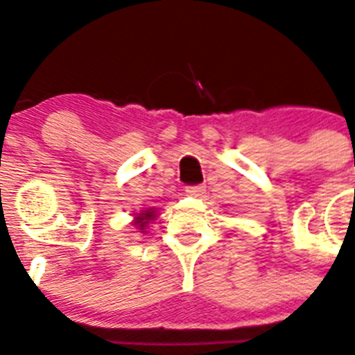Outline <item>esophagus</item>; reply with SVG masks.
<instances>
[{"instance_id": "34e87169", "label": "esophagus", "mask_w": 355, "mask_h": 355, "mask_svg": "<svg viewBox=\"0 0 355 355\" xmlns=\"http://www.w3.org/2000/svg\"><path fill=\"white\" fill-rule=\"evenodd\" d=\"M185 192H187L189 196L198 198V196H201L202 192H205V185H192V187H185Z\"/></svg>"}]
</instances>
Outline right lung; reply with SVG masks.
<instances>
[{"label":"right lung","mask_w":355,"mask_h":355,"mask_svg":"<svg viewBox=\"0 0 355 355\" xmlns=\"http://www.w3.org/2000/svg\"><path fill=\"white\" fill-rule=\"evenodd\" d=\"M156 218V211H154V208H147L144 209L142 213H137L135 216V222H133V225L137 227V229H140V232H147V227H149L150 220Z\"/></svg>","instance_id":"obj_1"}]
</instances>
